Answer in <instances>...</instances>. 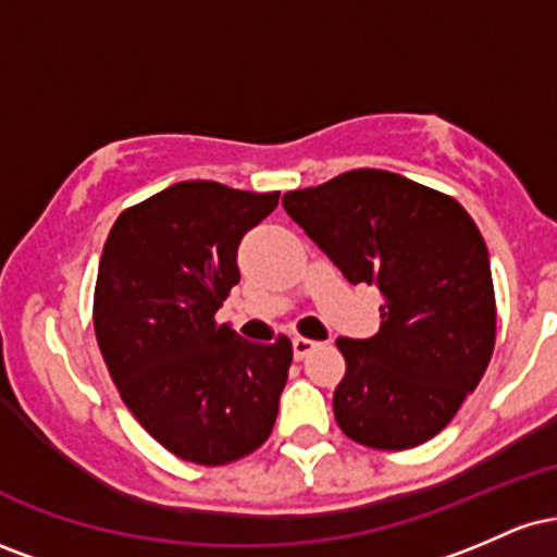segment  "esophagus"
<instances>
[{
    "mask_svg": "<svg viewBox=\"0 0 557 557\" xmlns=\"http://www.w3.org/2000/svg\"><path fill=\"white\" fill-rule=\"evenodd\" d=\"M317 345H319V343L309 341V337H293V356H296L298 361L306 359V356H309L311 350L317 348Z\"/></svg>",
    "mask_w": 557,
    "mask_h": 557,
    "instance_id": "esophagus-1",
    "label": "esophagus"
}]
</instances>
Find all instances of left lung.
Masks as SVG:
<instances>
[{"instance_id": "8db88e82", "label": "left lung", "mask_w": 557, "mask_h": 557, "mask_svg": "<svg viewBox=\"0 0 557 557\" xmlns=\"http://www.w3.org/2000/svg\"><path fill=\"white\" fill-rule=\"evenodd\" d=\"M285 212L354 285L380 287V332L337 337L341 430L376 450L443 432L495 348L482 233L456 198L385 170H354L283 196Z\"/></svg>"}]
</instances>
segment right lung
I'll list each match as a JSON object with an SVG mask.
<instances>
[{"label":"right lung","mask_w":557,"mask_h":557,"mask_svg":"<svg viewBox=\"0 0 557 557\" xmlns=\"http://www.w3.org/2000/svg\"><path fill=\"white\" fill-rule=\"evenodd\" d=\"M280 194L185 181L125 209L94 290V330L120 398L177 458L233 463L267 443L293 345L248 343L216 324L238 285L243 235Z\"/></svg>","instance_id":"right-lung-1"}]
</instances>
